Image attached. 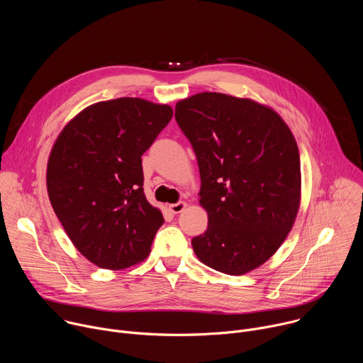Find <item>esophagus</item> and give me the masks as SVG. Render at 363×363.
Returning <instances> with one entry per match:
<instances>
[{
    "label": "esophagus",
    "instance_id": "esophagus-1",
    "mask_svg": "<svg viewBox=\"0 0 363 363\" xmlns=\"http://www.w3.org/2000/svg\"><path fill=\"white\" fill-rule=\"evenodd\" d=\"M186 206H188V203H186V202L179 201V202H177V203L169 205V209H171V212H172V213H181Z\"/></svg>",
    "mask_w": 363,
    "mask_h": 363
}]
</instances>
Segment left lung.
<instances>
[{"mask_svg": "<svg viewBox=\"0 0 363 363\" xmlns=\"http://www.w3.org/2000/svg\"><path fill=\"white\" fill-rule=\"evenodd\" d=\"M175 119L196 155L208 228L192 238L206 267L244 275L267 262L294 226L301 160L284 119L248 98L201 92L177 102Z\"/></svg>", "mask_w": 363, "mask_h": 363, "instance_id": "left-lung-1", "label": "left lung"}]
</instances>
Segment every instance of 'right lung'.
<instances>
[{
    "label": "right lung",
    "instance_id": "1",
    "mask_svg": "<svg viewBox=\"0 0 363 363\" xmlns=\"http://www.w3.org/2000/svg\"><path fill=\"white\" fill-rule=\"evenodd\" d=\"M172 118L169 105L116 98L86 106L58 135L47 165L54 212L74 247L104 269L144 261L162 213L144 194L143 154Z\"/></svg>",
    "mask_w": 363,
    "mask_h": 363
}]
</instances>
